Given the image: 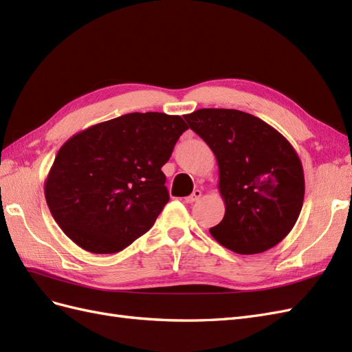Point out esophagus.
<instances>
[{"mask_svg":"<svg viewBox=\"0 0 352 352\" xmlns=\"http://www.w3.org/2000/svg\"><path fill=\"white\" fill-rule=\"evenodd\" d=\"M201 195H202L201 190H199V189H195L192 194H190L189 197L185 198V202H188V204H192V202H195V201H198V199L201 198Z\"/></svg>","mask_w":352,"mask_h":352,"instance_id":"obj_1","label":"esophagus"}]
</instances>
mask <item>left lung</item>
<instances>
[{
    "mask_svg": "<svg viewBox=\"0 0 352 352\" xmlns=\"http://www.w3.org/2000/svg\"><path fill=\"white\" fill-rule=\"evenodd\" d=\"M185 120L217 158L226 211L211 236L242 255L278 245L300 217L305 192L301 160L291 142L239 110L199 109Z\"/></svg>",
    "mask_w": 352,
    "mask_h": 352,
    "instance_id": "8db88e82",
    "label": "left lung"
}]
</instances>
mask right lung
I'll return each instance as SVG.
<instances>
[{"label":"right lung","instance_id":"obj_1","mask_svg":"<svg viewBox=\"0 0 352 352\" xmlns=\"http://www.w3.org/2000/svg\"><path fill=\"white\" fill-rule=\"evenodd\" d=\"M186 129L180 116L148 111L73 135L44 184L61 230L94 254L119 252L150 230L168 201L162 167Z\"/></svg>","mask_w":352,"mask_h":352}]
</instances>
